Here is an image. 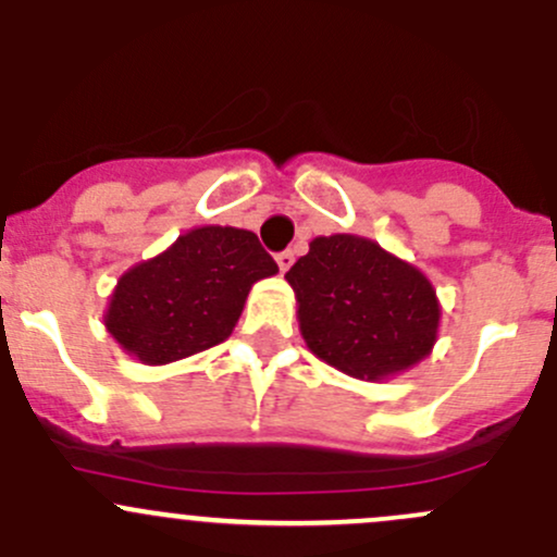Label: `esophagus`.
<instances>
[{"mask_svg": "<svg viewBox=\"0 0 557 557\" xmlns=\"http://www.w3.org/2000/svg\"><path fill=\"white\" fill-rule=\"evenodd\" d=\"M290 263H294V252L290 250H283V252H277V267H280V272H288L290 269Z\"/></svg>", "mask_w": 557, "mask_h": 557, "instance_id": "34e87169", "label": "esophagus"}]
</instances>
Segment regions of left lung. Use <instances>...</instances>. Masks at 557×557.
<instances>
[{"mask_svg":"<svg viewBox=\"0 0 557 557\" xmlns=\"http://www.w3.org/2000/svg\"><path fill=\"white\" fill-rule=\"evenodd\" d=\"M285 280L307 347L350 377L383 383L434 350L442 318L434 285L374 239L314 237Z\"/></svg>","mask_w":557,"mask_h":557,"instance_id":"8db88e82","label":"left lung"}]
</instances>
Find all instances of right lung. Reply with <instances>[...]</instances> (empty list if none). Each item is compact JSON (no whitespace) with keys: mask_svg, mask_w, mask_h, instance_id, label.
<instances>
[{"mask_svg":"<svg viewBox=\"0 0 557 557\" xmlns=\"http://www.w3.org/2000/svg\"><path fill=\"white\" fill-rule=\"evenodd\" d=\"M277 263L252 232L196 226L121 274L104 325L148 367H164L228 339L252 285Z\"/></svg>","mask_w":557,"mask_h":557,"instance_id":"right-lung-1","label":"right lung"}]
</instances>
